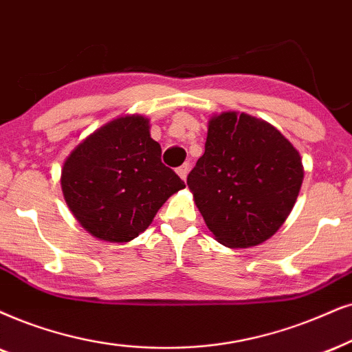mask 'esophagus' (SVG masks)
<instances>
[{
    "instance_id": "esophagus-1",
    "label": "esophagus",
    "mask_w": 352,
    "mask_h": 352,
    "mask_svg": "<svg viewBox=\"0 0 352 352\" xmlns=\"http://www.w3.org/2000/svg\"><path fill=\"white\" fill-rule=\"evenodd\" d=\"M188 170H190V164H184V166H180L177 168V173H179V177L182 180L186 179V175H188Z\"/></svg>"
}]
</instances>
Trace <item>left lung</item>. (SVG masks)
<instances>
[{
	"label": "left lung",
	"mask_w": 352,
	"mask_h": 352,
	"mask_svg": "<svg viewBox=\"0 0 352 352\" xmlns=\"http://www.w3.org/2000/svg\"><path fill=\"white\" fill-rule=\"evenodd\" d=\"M304 180L299 151L273 124L222 112L208 123L204 154L186 185L216 240L255 247L287 219Z\"/></svg>",
	"instance_id": "8db88e82"
}]
</instances>
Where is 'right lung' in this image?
Segmentation results:
<instances>
[{
  "instance_id": "add662e5",
  "label": "right lung",
  "mask_w": 352,
  "mask_h": 352,
  "mask_svg": "<svg viewBox=\"0 0 352 352\" xmlns=\"http://www.w3.org/2000/svg\"><path fill=\"white\" fill-rule=\"evenodd\" d=\"M149 120L124 115L105 123L73 149L61 168L65 201L79 224L107 242H130L184 180L161 161Z\"/></svg>"
}]
</instances>
